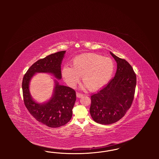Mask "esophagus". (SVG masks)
Listing matches in <instances>:
<instances>
[{
    "label": "esophagus",
    "instance_id": "34e87169",
    "mask_svg": "<svg viewBox=\"0 0 159 159\" xmlns=\"http://www.w3.org/2000/svg\"><path fill=\"white\" fill-rule=\"evenodd\" d=\"M83 94L82 93H79V92H77L76 93V96H77V97H78V98H81V97H83Z\"/></svg>",
    "mask_w": 159,
    "mask_h": 159
}]
</instances>
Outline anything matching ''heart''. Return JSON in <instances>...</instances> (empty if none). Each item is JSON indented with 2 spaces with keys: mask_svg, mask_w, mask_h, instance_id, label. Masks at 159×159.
Instances as JSON below:
<instances>
[{
  "mask_svg": "<svg viewBox=\"0 0 159 159\" xmlns=\"http://www.w3.org/2000/svg\"><path fill=\"white\" fill-rule=\"evenodd\" d=\"M114 70L113 61L95 53H84L72 61V67L66 65L62 76L69 86L74 88L79 82L80 76L84 86L91 91H97L105 86Z\"/></svg>",
  "mask_w": 159,
  "mask_h": 159,
  "instance_id": "1",
  "label": "heart"
}]
</instances>
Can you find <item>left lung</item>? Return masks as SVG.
Segmentation results:
<instances>
[{
  "label": "left lung",
  "mask_w": 159,
  "mask_h": 159,
  "mask_svg": "<svg viewBox=\"0 0 159 159\" xmlns=\"http://www.w3.org/2000/svg\"><path fill=\"white\" fill-rule=\"evenodd\" d=\"M110 52L117 62L116 75L91 97V117L102 125L114 123L125 116L132 104L136 88V74L132 67L127 61Z\"/></svg>",
  "instance_id": "1"
}]
</instances>
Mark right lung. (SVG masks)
Returning <instances> with one entry per match:
<instances>
[{"mask_svg":"<svg viewBox=\"0 0 159 159\" xmlns=\"http://www.w3.org/2000/svg\"><path fill=\"white\" fill-rule=\"evenodd\" d=\"M65 53L66 51H62L39 60L29 68L23 77L22 89L24 105L36 120L50 128L60 127L70 120L76 100V91L70 87L60 85L55 80L52 98L46 103L40 104L31 97L29 82L36 73H52L56 78L61 79V64Z\"/></svg>","mask_w":159,"mask_h":159,"instance_id":"obj_1","label":"right lung"}]
</instances>
